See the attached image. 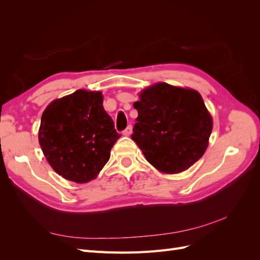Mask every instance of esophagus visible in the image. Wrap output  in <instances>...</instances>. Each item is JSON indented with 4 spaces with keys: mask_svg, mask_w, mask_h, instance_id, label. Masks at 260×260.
I'll return each mask as SVG.
<instances>
[{
    "mask_svg": "<svg viewBox=\"0 0 260 260\" xmlns=\"http://www.w3.org/2000/svg\"><path fill=\"white\" fill-rule=\"evenodd\" d=\"M131 133H132V127H131V125H128V127L122 131V135L125 136V137H129Z\"/></svg>",
    "mask_w": 260,
    "mask_h": 260,
    "instance_id": "obj_1",
    "label": "esophagus"
}]
</instances>
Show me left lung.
<instances>
[{"label": "left lung", "mask_w": 260, "mask_h": 260, "mask_svg": "<svg viewBox=\"0 0 260 260\" xmlns=\"http://www.w3.org/2000/svg\"><path fill=\"white\" fill-rule=\"evenodd\" d=\"M133 107L139 115L131 139L157 170L179 174L205 153L212 118L198 91L156 83Z\"/></svg>", "instance_id": "obj_1"}]
</instances>
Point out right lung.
I'll list each match as a JSON object with an SVG mask.
<instances>
[{
    "mask_svg": "<svg viewBox=\"0 0 260 260\" xmlns=\"http://www.w3.org/2000/svg\"><path fill=\"white\" fill-rule=\"evenodd\" d=\"M120 138L99 91L77 90L45 108L39 143L51 167L77 183L96 178Z\"/></svg>",
    "mask_w": 260,
    "mask_h": 260,
    "instance_id": "add662e5",
    "label": "right lung"
}]
</instances>
